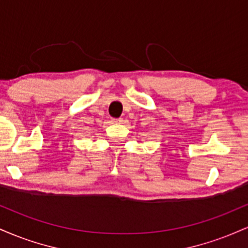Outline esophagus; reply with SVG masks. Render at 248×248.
Segmentation results:
<instances>
[{"label":"esophagus","instance_id":"1","mask_svg":"<svg viewBox=\"0 0 248 248\" xmlns=\"http://www.w3.org/2000/svg\"><path fill=\"white\" fill-rule=\"evenodd\" d=\"M113 122V124H121L122 122V119H112V120H110Z\"/></svg>","mask_w":248,"mask_h":248}]
</instances>
